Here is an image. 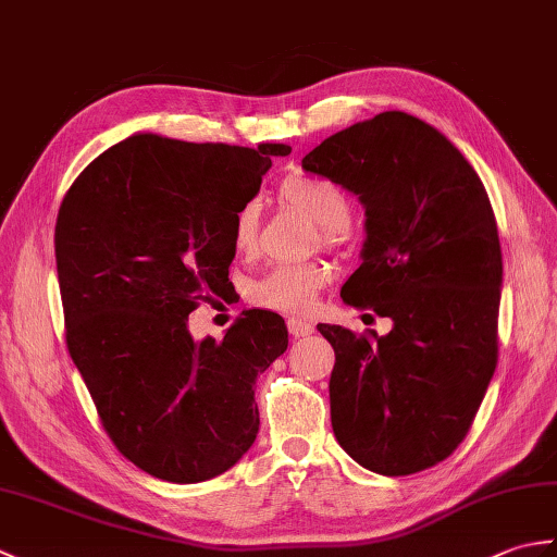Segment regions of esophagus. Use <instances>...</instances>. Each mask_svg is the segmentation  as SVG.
<instances>
[{
  "label": "esophagus",
  "mask_w": 557,
  "mask_h": 557,
  "mask_svg": "<svg viewBox=\"0 0 557 557\" xmlns=\"http://www.w3.org/2000/svg\"><path fill=\"white\" fill-rule=\"evenodd\" d=\"M287 330H289L292 337H306V335L313 333V323L301 321V318H289Z\"/></svg>",
  "instance_id": "esophagus-1"
}]
</instances>
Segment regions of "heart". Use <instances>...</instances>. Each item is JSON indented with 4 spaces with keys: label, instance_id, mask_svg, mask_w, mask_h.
Segmentation results:
<instances>
[{
    "label": "heart",
    "instance_id": "b5f03b06",
    "mask_svg": "<svg viewBox=\"0 0 557 557\" xmlns=\"http://www.w3.org/2000/svg\"><path fill=\"white\" fill-rule=\"evenodd\" d=\"M285 203L306 212L318 227H323V239L335 244L342 239L351 220V206L347 194L327 180L318 176H289L280 188ZM260 230V203L248 198L234 212L232 242L239 253H251ZM330 270L323 263H285L272 268L248 287V299L260 309L301 315L309 313L318 294L327 285Z\"/></svg>",
    "mask_w": 557,
    "mask_h": 557
}]
</instances>
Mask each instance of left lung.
<instances>
[{
	"instance_id": "1",
	"label": "left lung",
	"mask_w": 557,
	"mask_h": 557,
	"mask_svg": "<svg viewBox=\"0 0 557 557\" xmlns=\"http://www.w3.org/2000/svg\"><path fill=\"white\" fill-rule=\"evenodd\" d=\"M301 168L359 196L363 263L339 294L393 321L383 337L318 325L335 349V437L375 474H417L465 441L498 363L503 253L488 194L467 158L407 112L337 132Z\"/></svg>"
}]
</instances>
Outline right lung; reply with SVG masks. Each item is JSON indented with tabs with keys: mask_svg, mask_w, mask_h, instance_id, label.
I'll return each mask as SVG.
<instances>
[{
	"mask_svg": "<svg viewBox=\"0 0 557 557\" xmlns=\"http://www.w3.org/2000/svg\"><path fill=\"white\" fill-rule=\"evenodd\" d=\"M289 152L136 134L92 160L62 200L66 347L112 443L150 476L208 481L256 441L253 385L287 349L285 321L246 311L220 342H196L186 321L227 289L234 212Z\"/></svg>",
	"mask_w": 557,
	"mask_h": 557,
	"instance_id": "1",
	"label": "right lung"
}]
</instances>
